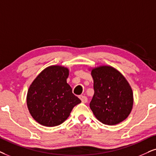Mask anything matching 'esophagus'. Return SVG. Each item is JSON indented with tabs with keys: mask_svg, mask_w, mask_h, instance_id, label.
I'll return each instance as SVG.
<instances>
[{
	"mask_svg": "<svg viewBox=\"0 0 156 156\" xmlns=\"http://www.w3.org/2000/svg\"><path fill=\"white\" fill-rule=\"evenodd\" d=\"M79 98H80V99L81 100V101L83 102V103H86V102L88 101V98H87V97H86V96H83V95H80V96H79Z\"/></svg>",
	"mask_w": 156,
	"mask_h": 156,
	"instance_id": "1",
	"label": "esophagus"
}]
</instances>
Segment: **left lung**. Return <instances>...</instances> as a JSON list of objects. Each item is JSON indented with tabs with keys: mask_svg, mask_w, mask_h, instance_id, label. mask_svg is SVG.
Masks as SVG:
<instances>
[{
	"mask_svg": "<svg viewBox=\"0 0 156 156\" xmlns=\"http://www.w3.org/2000/svg\"><path fill=\"white\" fill-rule=\"evenodd\" d=\"M94 94L90 108L103 124L114 125L124 121L133 105L132 88L122 75L111 66H101L91 71Z\"/></svg>",
	"mask_w": 156,
	"mask_h": 156,
	"instance_id": "1",
	"label": "left lung"
}]
</instances>
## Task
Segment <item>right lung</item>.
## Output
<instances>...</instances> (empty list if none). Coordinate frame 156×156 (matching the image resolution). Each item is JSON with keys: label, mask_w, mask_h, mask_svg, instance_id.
I'll list each match as a JSON object with an SVG mask.
<instances>
[{"label": "right lung", "mask_w": 156, "mask_h": 156, "mask_svg": "<svg viewBox=\"0 0 156 156\" xmlns=\"http://www.w3.org/2000/svg\"><path fill=\"white\" fill-rule=\"evenodd\" d=\"M68 69L52 66L45 68L35 78L27 93V106L32 117L47 127L66 121L73 108L81 101L67 83Z\"/></svg>", "instance_id": "add662e5"}]
</instances>
